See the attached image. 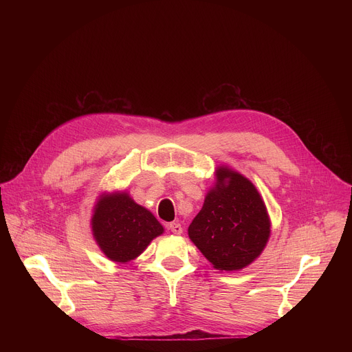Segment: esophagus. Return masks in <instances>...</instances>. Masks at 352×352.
<instances>
[{"instance_id": "1", "label": "esophagus", "mask_w": 352, "mask_h": 352, "mask_svg": "<svg viewBox=\"0 0 352 352\" xmlns=\"http://www.w3.org/2000/svg\"><path fill=\"white\" fill-rule=\"evenodd\" d=\"M167 228L173 232V234H175V235H181L182 234V226L179 224V223H170V224H167Z\"/></svg>"}]
</instances>
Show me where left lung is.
<instances>
[{"instance_id":"obj_1","label":"left lung","mask_w":352,"mask_h":352,"mask_svg":"<svg viewBox=\"0 0 352 352\" xmlns=\"http://www.w3.org/2000/svg\"><path fill=\"white\" fill-rule=\"evenodd\" d=\"M188 234L216 269L231 272L243 269L262 254L270 223L254 184L235 171L220 168L217 185L208 193Z\"/></svg>"}]
</instances>
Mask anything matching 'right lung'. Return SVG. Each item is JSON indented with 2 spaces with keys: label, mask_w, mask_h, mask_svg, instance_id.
<instances>
[{
  "label": "right lung",
  "mask_w": 352,
  "mask_h": 352,
  "mask_svg": "<svg viewBox=\"0 0 352 352\" xmlns=\"http://www.w3.org/2000/svg\"><path fill=\"white\" fill-rule=\"evenodd\" d=\"M93 235L104 255L120 263L139 256L163 226L124 192L98 200L91 219Z\"/></svg>",
  "instance_id": "right-lung-1"
}]
</instances>
